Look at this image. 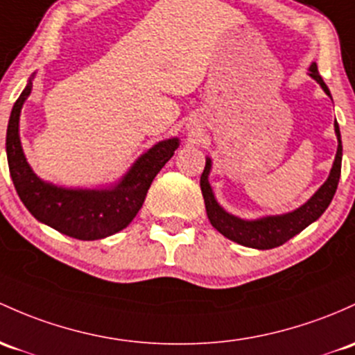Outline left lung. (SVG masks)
Masks as SVG:
<instances>
[{"label":"left lung","instance_id":"left-lung-1","mask_svg":"<svg viewBox=\"0 0 355 355\" xmlns=\"http://www.w3.org/2000/svg\"><path fill=\"white\" fill-rule=\"evenodd\" d=\"M310 72L308 74L322 86V89L331 98L330 89L323 83L322 76H320L316 62H311ZM335 135H337V154H335L334 166H331L329 178L318 188L313 196L301 205L300 208L293 209V211L283 213V215H268L262 218L255 220H243L239 216L228 213L220 203L216 201L215 193H213L211 184H209V171H211V159L207 157V164H205V171L201 174L200 186L201 193L205 198V207H207V215L209 223L223 235V237L234 240V242L240 243V245L250 247V249L259 250H268L274 249V247L283 245L289 239L298 235L301 230L311 225L320 216L323 215L329 205L334 200V194L337 191L338 179H340V169H342V139H340V128L338 123L335 121Z\"/></svg>","mask_w":355,"mask_h":355}]
</instances>
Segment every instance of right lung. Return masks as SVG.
Listing matches in <instances>:
<instances>
[{
	"instance_id": "add662e5",
	"label": "right lung",
	"mask_w": 355,
	"mask_h": 355,
	"mask_svg": "<svg viewBox=\"0 0 355 355\" xmlns=\"http://www.w3.org/2000/svg\"><path fill=\"white\" fill-rule=\"evenodd\" d=\"M35 72L11 110L6 157L15 189L26 209L42 223L72 239L98 240L123 230L142 208L148 188L179 147V139L161 140L144 152L120 181L106 188H64L33 173L21 148L20 113L32 93Z\"/></svg>"
}]
</instances>
